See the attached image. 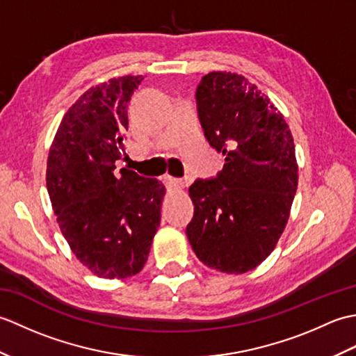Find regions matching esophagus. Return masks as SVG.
Instances as JSON below:
<instances>
[{
	"mask_svg": "<svg viewBox=\"0 0 356 356\" xmlns=\"http://www.w3.org/2000/svg\"><path fill=\"white\" fill-rule=\"evenodd\" d=\"M163 184L166 186H171V188H180V186L188 185V180L186 179L185 180L174 179V177H171V176H168V174H166V176H163Z\"/></svg>",
	"mask_w": 356,
	"mask_h": 356,
	"instance_id": "34e87169",
	"label": "esophagus"
}]
</instances>
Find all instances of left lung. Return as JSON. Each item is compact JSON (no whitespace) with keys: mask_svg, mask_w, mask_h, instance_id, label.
<instances>
[{"mask_svg":"<svg viewBox=\"0 0 356 356\" xmlns=\"http://www.w3.org/2000/svg\"><path fill=\"white\" fill-rule=\"evenodd\" d=\"M199 120L223 170L190 186L186 236L199 260L243 274L266 259L289 218L298 165L289 127L261 90L237 73L211 72L195 90Z\"/></svg>","mask_w":356,"mask_h":356,"instance_id":"1","label":"left lung"}]
</instances>
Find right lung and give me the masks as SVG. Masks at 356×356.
Wrapping results in <instances>:
<instances>
[{
	"instance_id": "right-lung-1",
	"label": "right lung",
	"mask_w": 356,
	"mask_h": 356,
	"mask_svg": "<svg viewBox=\"0 0 356 356\" xmlns=\"http://www.w3.org/2000/svg\"><path fill=\"white\" fill-rule=\"evenodd\" d=\"M142 76L92 87L65 113L47 161V191L59 228L95 275L127 278L145 264L161 225L165 186L131 170L125 154L128 102Z\"/></svg>"
}]
</instances>
